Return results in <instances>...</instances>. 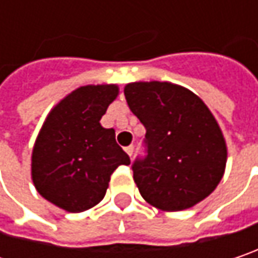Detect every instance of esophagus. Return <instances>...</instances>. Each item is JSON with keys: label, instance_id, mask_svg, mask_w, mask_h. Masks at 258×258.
<instances>
[{"label": "esophagus", "instance_id": "obj_1", "mask_svg": "<svg viewBox=\"0 0 258 258\" xmlns=\"http://www.w3.org/2000/svg\"><path fill=\"white\" fill-rule=\"evenodd\" d=\"M124 151L127 153V156L132 157V154H134V147H132V145H129V147H126V148H124Z\"/></svg>", "mask_w": 258, "mask_h": 258}]
</instances>
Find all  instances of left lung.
I'll list each match as a JSON object with an SVG mask.
<instances>
[{"label": "left lung", "mask_w": 258, "mask_h": 258, "mask_svg": "<svg viewBox=\"0 0 258 258\" xmlns=\"http://www.w3.org/2000/svg\"><path fill=\"white\" fill-rule=\"evenodd\" d=\"M131 111L145 126L147 157L135 160L142 198L163 212L191 209L222 180L228 147L209 107L192 91L170 82L124 86Z\"/></svg>", "instance_id": "8db88e82"}]
</instances>
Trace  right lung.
<instances>
[{
  "instance_id": "obj_1",
  "label": "right lung",
  "mask_w": 258,
  "mask_h": 258,
  "mask_svg": "<svg viewBox=\"0 0 258 258\" xmlns=\"http://www.w3.org/2000/svg\"><path fill=\"white\" fill-rule=\"evenodd\" d=\"M117 95V85H86L48 113L30 164L33 185L46 201L69 213L92 209L107 192L111 173L131 164L114 129L100 123Z\"/></svg>"
}]
</instances>
